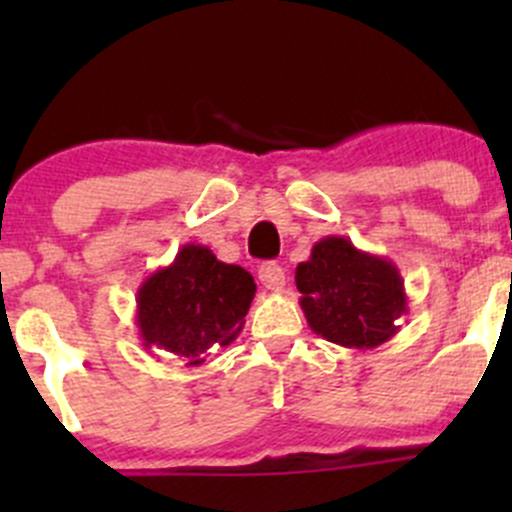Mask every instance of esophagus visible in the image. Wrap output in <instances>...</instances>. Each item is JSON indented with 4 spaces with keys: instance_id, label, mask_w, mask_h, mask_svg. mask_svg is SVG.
<instances>
[{
    "instance_id": "1",
    "label": "esophagus",
    "mask_w": 512,
    "mask_h": 512,
    "mask_svg": "<svg viewBox=\"0 0 512 512\" xmlns=\"http://www.w3.org/2000/svg\"><path fill=\"white\" fill-rule=\"evenodd\" d=\"M260 282L270 289V292H282V289H285V270H282L277 262H265V265L260 267Z\"/></svg>"
}]
</instances>
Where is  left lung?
<instances>
[{
	"label": "left lung",
	"instance_id": "8db88e82",
	"mask_svg": "<svg viewBox=\"0 0 512 512\" xmlns=\"http://www.w3.org/2000/svg\"><path fill=\"white\" fill-rule=\"evenodd\" d=\"M294 282L309 329L347 349H374L399 334L409 297L399 267L339 235L314 242Z\"/></svg>",
	"mask_w": 512,
	"mask_h": 512
}]
</instances>
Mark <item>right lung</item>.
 I'll list each match as a JSON object with an SVG mask.
<instances>
[{"label": "right lung", "instance_id": "right-lung-1", "mask_svg": "<svg viewBox=\"0 0 512 512\" xmlns=\"http://www.w3.org/2000/svg\"><path fill=\"white\" fill-rule=\"evenodd\" d=\"M255 280L205 245L188 242L170 265L158 267L136 294V327L143 349L203 364L215 347H230L245 327Z\"/></svg>", "mask_w": 512, "mask_h": 512}]
</instances>
